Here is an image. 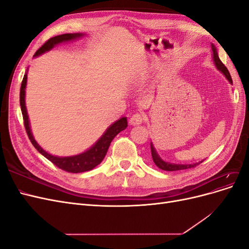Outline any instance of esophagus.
Listing matches in <instances>:
<instances>
[{"label": "esophagus", "mask_w": 249, "mask_h": 249, "mask_svg": "<svg viewBox=\"0 0 249 249\" xmlns=\"http://www.w3.org/2000/svg\"><path fill=\"white\" fill-rule=\"evenodd\" d=\"M145 115L143 114V113H136V114H134L131 118H130V124L132 125H139L143 123V120H144Z\"/></svg>", "instance_id": "obj_1"}]
</instances>
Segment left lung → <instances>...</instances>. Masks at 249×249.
Segmentation results:
<instances>
[{
  "label": "left lung",
  "instance_id": "obj_1",
  "mask_svg": "<svg viewBox=\"0 0 249 249\" xmlns=\"http://www.w3.org/2000/svg\"><path fill=\"white\" fill-rule=\"evenodd\" d=\"M212 51H213V60L215 62V65L218 70H219L224 76L225 78H227L230 83H231L232 84V80H231V74L228 71L227 67H225V65L221 62V60L219 59V57H218V54H217V51H216V48L212 44ZM150 149H152V157H153V160L155 162V164L157 165L158 167H159L160 169L162 170H166V171H176V170H183V169H188V168H192V167H196L197 165H199L200 163H202V161L198 162V163H194V164H171V163H167V162H164L161 158L159 157V155L157 154L156 149L154 147V145L150 143Z\"/></svg>",
  "mask_w": 249,
  "mask_h": 249
}]
</instances>
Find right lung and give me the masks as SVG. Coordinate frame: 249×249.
Instances as JSON below:
<instances>
[{
    "mask_svg": "<svg viewBox=\"0 0 249 249\" xmlns=\"http://www.w3.org/2000/svg\"><path fill=\"white\" fill-rule=\"evenodd\" d=\"M83 36L81 33H69V34H62V35H58L55 37H52L48 41L43 43V46L40 47L37 52L35 53L34 56H38L41 55L42 53L48 52L51 49L54 48L56 44L65 42V41H70L73 40L76 38H79V37ZM27 85V73H25L24 79H22L21 82V86H20V92H19V104H20V109L22 113V118H24V124H25V129L28 134V137L30 141L32 142L33 146L38 150V152L47 158L48 160H50L53 164L56 165L57 167L60 169H62L67 172H71V173H80V172H84V171H89L93 169L95 166H97L103 160L105 156H106L108 148L110 146V143L112 140L114 139V137L118 133L124 131L125 127L127 126V122H126V117H122L118 119L117 122H115L113 124H111L107 131L104 133L103 136L96 141L95 144L93 146L90 147L86 152L82 153L77 156H72V157H56L53 156L49 153H47L46 150H43L38 143H37L33 137V135L31 133V129H30V124H29V117H28V113L26 109V104H25V89Z\"/></svg>",
    "mask_w": 249,
    "mask_h": 249,
    "instance_id": "obj_1",
    "label": "right lung"
}]
</instances>
